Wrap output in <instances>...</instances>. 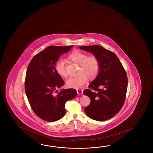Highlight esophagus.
I'll use <instances>...</instances> for the list:
<instances>
[{"instance_id": "1", "label": "esophagus", "mask_w": 153, "mask_h": 153, "mask_svg": "<svg viewBox=\"0 0 153 153\" xmlns=\"http://www.w3.org/2000/svg\"><path fill=\"white\" fill-rule=\"evenodd\" d=\"M77 94L78 95H80V94H83V90H82V89H77Z\"/></svg>"}]
</instances>
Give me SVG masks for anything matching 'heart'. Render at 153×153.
<instances>
[{"instance_id": "heart-1", "label": "heart", "mask_w": 153, "mask_h": 153, "mask_svg": "<svg viewBox=\"0 0 153 153\" xmlns=\"http://www.w3.org/2000/svg\"><path fill=\"white\" fill-rule=\"evenodd\" d=\"M68 60L79 65L77 76L68 79L66 85L69 88H80L89 79H93L98 76L100 69V61L94 55L88 56L86 54L79 50H75L67 56ZM55 69L58 75L62 77H66V71L65 61L60 59L55 63Z\"/></svg>"}]
</instances>
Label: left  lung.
Here are the masks:
<instances>
[{
  "label": "left lung",
  "mask_w": 153,
  "mask_h": 153,
  "mask_svg": "<svg viewBox=\"0 0 153 153\" xmlns=\"http://www.w3.org/2000/svg\"><path fill=\"white\" fill-rule=\"evenodd\" d=\"M81 50L93 53L100 61L99 73L84 91L90 99L85 107L86 114L98 121L108 120L123 107L128 88V77L117 55L99 45L81 46Z\"/></svg>",
  "instance_id": "left-lung-1"
}]
</instances>
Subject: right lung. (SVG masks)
Instances as JSON below:
<instances>
[{
  "mask_svg": "<svg viewBox=\"0 0 153 153\" xmlns=\"http://www.w3.org/2000/svg\"><path fill=\"white\" fill-rule=\"evenodd\" d=\"M73 46H50L34 56L28 65L25 93L33 111L45 121L54 122L63 117L65 103L77 95L74 88L58 92L65 82L54 67L60 56Z\"/></svg>",
  "mask_w": 153,
  "mask_h": 153,
  "instance_id": "obj_1",
  "label": "right lung"
}]
</instances>
